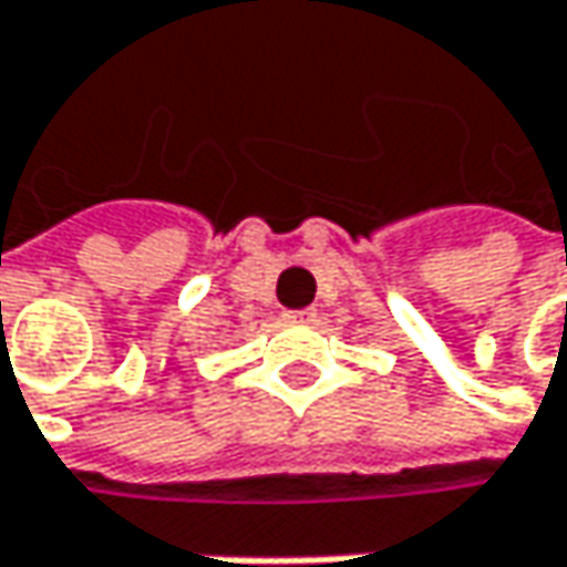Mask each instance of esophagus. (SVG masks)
Here are the masks:
<instances>
[{
	"mask_svg": "<svg viewBox=\"0 0 567 567\" xmlns=\"http://www.w3.org/2000/svg\"><path fill=\"white\" fill-rule=\"evenodd\" d=\"M285 320H288V323H311V320H315V311H311V308H298V311H285Z\"/></svg>",
	"mask_w": 567,
	"mask_h": 567,
	"instance_id": "1",
	"label": "esophagus"
}]
</instances>
